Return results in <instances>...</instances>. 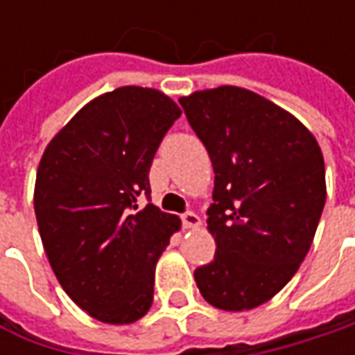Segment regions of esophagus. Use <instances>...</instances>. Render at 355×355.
I'll use <instances>...</instances> for the list:
<instances>
[{"label": "esophagus", "mask_w": 355, "mask_h": 355, "mask_svg": "<svg viewBox=\"0 0 355 355\" xmlns=\"http://www.w3.org/2000/svg\"><path fill=\"white\" fill-rule=\"evenodd\" d=\"M182 223H184L185 229H196V227L201 225V219H199L198 213L185 211L182 213Z\"/></svg>", "instance_id": "esophagus-1"}]
</instances>
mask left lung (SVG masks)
Masks as SVG:
<instances>
[{
  "label": "left lung",
  "instance_id": "1",
  "mask_svg": "<svg viewBox=\"0 0 355 355\" xmlns=\"http://www.w3.org/2000/svg\"><path fill=\"white\" fill-rule=\"evenodd\" d=\"M215 171L207 229L215 257L196 268L201 296L241 312L265 304L304 261L326 203L316 138L280 106L239 87L182 96Z\"/></svg>",
  "mask_w": 355,
  "mask_h": 355
}]
</instances>
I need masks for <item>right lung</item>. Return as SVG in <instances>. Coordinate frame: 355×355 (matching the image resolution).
<instances>
[{"label": "right lung", "instance_id": "add662e5", "mask_svg": "<svg viewBox=\"0 0 355 355\" xmlns=\"http://www.w3.org/2000/svg\"><path fill=\"white\" fill-rule=\"evenodd\" d=\"M182 116L164 92L122 87L80 108L49 142L35 215L51 268L76 306L132 324L152 306L156 263L182 221L150 199V166Z\"/></svg>", "mask_w": 355, "mask_h": 355}]
</instances>
